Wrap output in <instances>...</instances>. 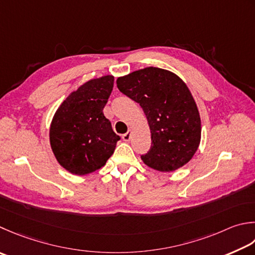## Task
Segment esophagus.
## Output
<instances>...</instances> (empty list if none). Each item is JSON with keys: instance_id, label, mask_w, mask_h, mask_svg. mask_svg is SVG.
Returning <instances> with one entry per match:
<instances>
[{"instance_id": "34e87169", "label": "esophagus", "mask_w": 255, "mask_h": 255, "mask_svg": "<svg viewBox=\"0 0 255 255\" xmlns=\"http://www.w3.org/2000/svg\"><path fill=\"white\" fill-rule=\"evenodd\" d=\"M130 138H131V130L129 129L126 133L123 134V139H124V141H129L130 140Z\"/></svg>"}]
</instances>
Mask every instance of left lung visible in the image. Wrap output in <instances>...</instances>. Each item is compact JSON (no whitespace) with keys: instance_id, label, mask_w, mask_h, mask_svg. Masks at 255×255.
Listing matches in <instances>:
<instances>
[{"instance_id":"8db88e82","label":"left lung","mask_w":255,"mask_h":255,"mask_svg":"<svg viewBox=\"0 0 255 255\" xmlns=\"http://www.w3.org/2000/svg\"><path fill=\"white\" fill-rule=\"evenodd\" d=\"M117 87L147 117L151 147L141 156L143 163L171 172L190 161L200 144L201 121L186 83L167 69L146 67L118 77Z\"/></svg>"}]
</instances>
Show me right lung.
Returning a JSON list of instances; mask_svg holds the SVG:
<instances>
[{
  "label": "right lung",
  "mask_w": 255,
  "mask_h": 255,
  "mask_svg": "<svg viewBox=\"0 0 255 255\" xmlns=\"http://www.w3.org/2000/svg\"><path fill=\"white\" fill-rule=\"evenodd\" d=\"M113 88V75L91 79L69 94L55 112L49 143L57 162L68 172L92 173L114 153L121 137L103 113Z\"/></svg>",
  "instance_id": "obj_1"
}]
</instances>
